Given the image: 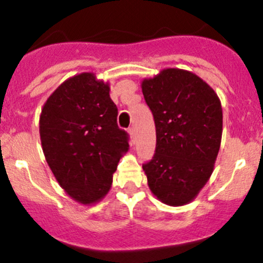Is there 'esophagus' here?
I'll list each match as a JSON object with an SVG mask.
<instances>
[{"label": "esophagus", "mask_w": 263, "mask_h": 263, "mask_svg": "<svg viewBox=\"0 0 263 263\" xmlns=\"http://www.w3.org/2000/svg\"><path fill=\"white\" fill-rule=\"evenodd\" d=\"M128 134H129V137H131V139H134V137H135V127H129Z\"/></svg>", "instance_id": "esophagus-1"}]
</instances>
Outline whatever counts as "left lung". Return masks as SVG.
<instances>
[{
	"label": "left lung",
	"instance_id": "1",
	"mask_svg": "<svg viewBox=\"0 0 263 263\" xmlns=\"http://www.w3.org/2000/svg\"><path fill=\"white\" fill-rule=\"evenodd\" d=\"M153 112L156 147L142 164L151 192L171 206L191 202L214 171L222 109L213 87L190 71L165 68L141 84Z\"/></svg>",
	"mask_w": 263,
	"mask_h": 263
}]
</instances>
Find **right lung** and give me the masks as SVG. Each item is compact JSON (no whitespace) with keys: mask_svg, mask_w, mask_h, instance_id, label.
Here are the masks:
<instances>
[{"mask_svg":"<svg viewBox=\"0 0 263 263\" xmlns=\"http://www.w3.org/2000/svg\"><path fill=\"white\" fill-rule=\"evenodd\" d=\"M109 85L91 72L70 78L47 99L41 118L42 147L50 171L71 198L97 203L110 190L128 134L117 124Z\"/></svg>","mask_w":263,"mask_h":263,"instance_id":"add662e5","label":"right lung"}]
</instances>
